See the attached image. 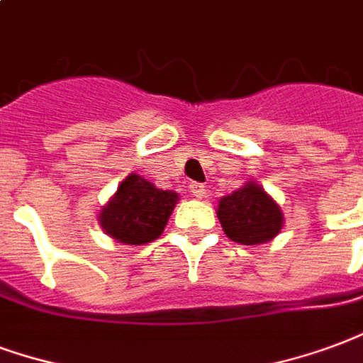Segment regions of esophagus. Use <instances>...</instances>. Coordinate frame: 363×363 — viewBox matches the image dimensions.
<instances>
[{
	"label": "esophagus",
	"instance_id": "obj_1",
	"mask_svg": "<svg viewBox=\"0 0 363 363\" xmlns=\"http://www.w3.org/2000/svg\"><path fill=\"white\" fill-rule=\"evenodd\" d=\"M189 191H191L193 197H197V199H203L205 195H207V187L203 184H191L189 185Z\"/></svg>",
	"mask_w": 363,
	"mask_h": 363
}]
</instances>
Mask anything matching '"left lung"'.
<instances>
[{
    "instance_id": "left-lung-1",
    "label": "left lung",
    "mask_w": 363,
    "mask_h": 363,
    "mask_svg": "<svg viewBox=\"0 0 363 363\" xmlns=\"http://www.w3.org/2000/svg\"><path fill=\"white\" fill-rule=\"evenodd\" d=\"M216 216L224 234L242 245L271 242L284 226V214L277 201L257 182L245 184L218 201Z\"/></svg>"
}]
</instances>
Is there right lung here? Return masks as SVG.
<instances>
[{"instance_id": "add662e5", "label": "right lung", "mask_w": 363, "mask_h": 363, "mask_svg": "<svg viewBox=\"0 0 363 363\" xmlns=\"http://www.w3.org/2000/svg\"><path fill=\"white\" fill-rule=\"evenodd\" d=\"M178 201L176 191L158 189L149 179L133 172L100 208L98 224L116 242L143 245L160 238Z\"/></svg>"}]
</instances>
